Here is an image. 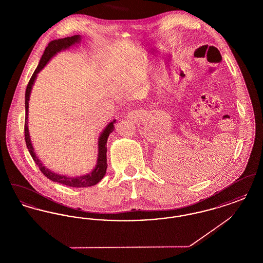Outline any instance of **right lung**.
I'll return each mask as SVG.
<instances>
[{"label": "right lung", "mask_w": 263, "mask_h": 263, "mask_svg": "<svg viewBox=\"0 0 263 263\" xmlns=\"http://www.w3.org/2000/svg\"><path fill=\"white\" fill-rule=\"evenodd\" d=\"M81 36L80 35H74L71 37L60 38V39H55L52 40L48 43V46L45 48L44 53L40 59V62L38 64L37 68L35 69L34 73L31 76L26 90H25V140L26 147L29 151L30 156L32 157L33 161L37 164L39 170L41 171V173L45 175L47 178H49L52 181L61 183L67 186H72V187H88V186H92L96 185L98 182H100L102 179V177L105 175L106 173V168H107V163H106V143H107V138L109 136V134L114 130V123L115 120H113L112 122H110L108 125L106 126V128L103 130V132L101 133L100 139H99V158H98V163L96 168L88 175H83V176H79V177H69L66 175H60L53 173L49 171L48 168H46L41 162L39 161L35 153L34 149L31 145L30 142V138H29V133H28V127H27V114H28V100H29V95L31 91V88L33 86L34 80L36 78L38 73L43 69V67L47 64V62L50 60L51 58L59 51L64 50L69 48L70 46H72L73 44L80 42Z\"/></svg>", "instance_id": "add662e5"}]
</instances>
